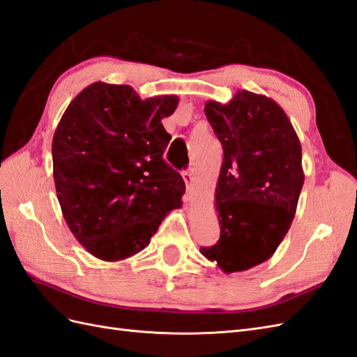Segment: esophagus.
<instances>
[{"mask_svg":"<svg viewBox=\"0 0 357 357\" xmlns=\"http://www.w3.org/2000/svg\"><path fill=\"white\" fill-rule=\"evenodd\" d=\"M182 178H184V182H185V185H187V191H191V187H193V173L191 172H188V170H185V172H182Z\"/></svg>","mask_w":357,"mask_h":357,"instance_id":"obj_1","label":"esophagus"}]
</instances>
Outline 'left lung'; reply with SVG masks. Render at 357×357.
Listing matches in <instances>:
<instances>
[{
	"mask_svg": "<svg viewBox=\"0 0 357 357\" xmlns=\"http://www.w3.org/2000/svg\"><path fill=\"white\" fill-rule=\"evenodd\" d=\"M205 114L225 155L214 196L220 238L200 253L227 274L245 271L273 257L296 215L301 144L266 95L238 90L227 104L208 100Z\"/></svg>",
	"mask_w": 357,
	"mask_h": 357,
	"instance_id": "1",
	"label": "left lung"
}]
</instances>
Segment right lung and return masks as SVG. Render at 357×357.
Wrapping results in <instances>:
<instances>
[{
  "label": "right lung",
  "instance_id": "1",
  "mask_svg": "<svg viewBox=\"0 0 357 357\" xmlns=\"http://www.w3.org/2000/svg\"><path fill=\"white\" fill-rule=\"evenodd\" d=\"M178 102L98 81L63 113L52 139L57 199L70 232L95 258L134 257L182 206L184 179L162 158L172 137L161 121Z\"/></svg>",
  "mask_w": 357,
  "mask_h": 357
}]
</instances>
